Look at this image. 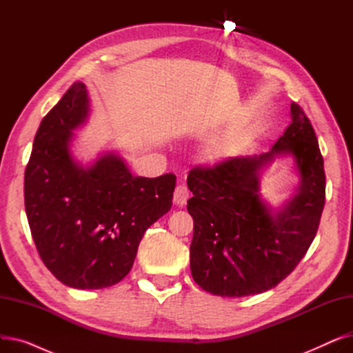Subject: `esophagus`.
Instances as JSON below:
<instances>
[{
  "label": "esophagus",
  "instance_id": "1",
  "mask_svg": "<svg viewBox=\"0 0 353 353\" xmlns=\"http://www.w3.org/2000/svg\"><path fill=\"white\" fill-rule=\"evenodd\" d=\"M189 196H190V193H189V189L186 184L179 183L174 189V193H173V201L179 206H184L188 203Z\"/></svg>",
  "mask_w": 353,
  "mask_h": 353
}]
</instances>
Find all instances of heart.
<instances>
[{
  "label": "heart",
  "instance_id": "obj_1",
  "mask_svg": "<svg viewBox=\"0 0 353 353\" xmlns=\"http://www.w3.org/2000/svg\"><path fill=\"white\" fill-rule=\"evenodd\" d=\"M233 145H234V140L232 137H219L205 148V157L209 161L223 160L230 156Z\"/></svg>",
  "mask_w": 353,
  "mask_h": 353
}]
</instances>
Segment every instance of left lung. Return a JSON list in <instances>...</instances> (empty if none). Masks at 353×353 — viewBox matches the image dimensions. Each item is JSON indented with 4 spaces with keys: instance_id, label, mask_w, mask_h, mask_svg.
I'll return each instance as SVG.
<instances>
[{
    "instance_id": "8db88e82",
    "label": "left lung",
    "mask_w": 353,
    "mask_h": 353,
    "mask_svg": "<svg viewBox=\"0 0 353 353\" xmlns=\"http://www.w3.org/2000/svg\"><path fill=\"white\" fill-rule=\"evenodd\" d=\"M290 117L270 152L190 170V270L203 290L223 298L263 293L293 272L316 236L325 206L323 157L296 103ZM279 155L294 157L301 186L282 210H272L261 199L258 177Z\"/></svg>"
}]
</instances>
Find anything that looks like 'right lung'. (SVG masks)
Wrapping results in <instances>:
<instances>
[{
  "mask_svg": "<svg viewBox=\"0 0 353 353\" xmlns=\"http://www.w3.org/2000/svg\"><path fill=\"white\" fill-rule=\"evenodd\" d=\"M90 110L74 83L43 119L24 176V203L41 261L76 289L119 283L132 269L144 232L170 210L176 176L137 177L116 153L88 167L70 152L72 130Z\"/></svg>",
  "mask_w": 353,
  "mask_h": 353,
  "instance_id": "1",
  "label": "right lung"
}]
</instances>
